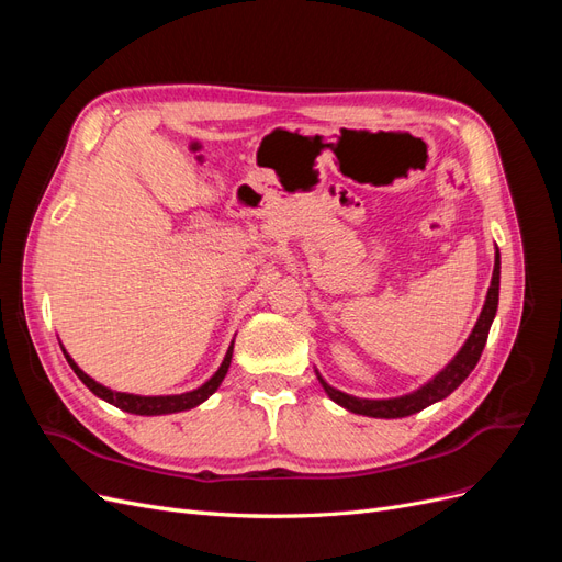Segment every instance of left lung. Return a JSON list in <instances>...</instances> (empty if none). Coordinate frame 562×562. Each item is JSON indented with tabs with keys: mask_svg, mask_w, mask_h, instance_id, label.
<instances>
[{
	"mask_svg": "<svg viewBox=\"0 0 562 562\" xmlns=\"http://www.w3.org/2000/svg\"><path fill=\"white\" fill-rule=\"evenodd\" d=\"M497 304H499V250L495 255V269H492V281H490L487 297H485L479 321H475V326L464 342V347L457 351L454 359L443 370H440L434 380H429L427 384L413 391V394H405L398 398H378V401L349 396V394H345V391L330 386L316 372L318 382L323 389H326V394L337 405L347 407L349 413L366 415V417H380V419H396V417L415 415V413L424 411V407H429L431 403L443 401L446 396H450L452 391L469 378V372L475 368V363H479L483 347L487 342V333H490L492 321H495Z\"/></svg>",
	"mask_w": 562,
	"mask_h": 562,
	"instance_id": "obj_1",
	"label": "left lung"
}]
</instances>
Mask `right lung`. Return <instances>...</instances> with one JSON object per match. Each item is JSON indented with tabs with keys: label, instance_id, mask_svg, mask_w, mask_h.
<instances>
[{
	"label": "right lung",
	"instance_id": "obj_1",
	"mask_svg": "<svg viewBox=\"0 0 562 562\" xmlns=\"http://www.w3.org/2000/svg\"><path fill=\"white\" fill-rule=\"evenodd\" d=\"M232 351H234V342L229 345V349H227V353H225V361H223V366L217 368L215 375H213L209 382H203V384H201L199 389H194V391H187V394H176V396H138V394H124V391H112V389H108V386H103V384H98L93 378H89L87 372H83V370L70 359V353H67V351L63 349L65 359H67V363H70V368L77 372V378H79L83 384H87L98 398H103V401L116 405L119 411H126V413H131V415H147V417H149V415H171V413H180V411H190V407H196L199 403L206 401L211 394H215L217 386L223 384V380H225V375H227V370H229Z\"/></svg>",
	"mask_w": 562,
	"mask_h": 562
}]
</instances>
